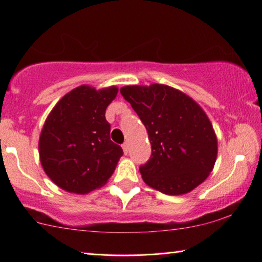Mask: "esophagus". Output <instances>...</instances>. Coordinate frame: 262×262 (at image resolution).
Here are the masks:
<instances>
[{"label":"esophagus","instance_id":"34e87169","mask_svg":"<svg viewBox=\"0 0 262 262\" xmlns=\"http://www.w3.org/2000/svg\"><path fill=\"white\" fill-rule=\"evenodd\" d=\"M122 148H123V152L125 155L128 154V151H129V145H128V142H124L123 145H122Z\"/></svg>","mask_w":262,"mask_h":262}]
</instances>
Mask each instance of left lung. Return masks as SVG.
Masks as SVG:
<instances>
[{
  "instance_id": "1",
  "label": "left lung",
  "mask_w": 262,
  "mask_h": 262,
  "mask_svg": "<svg viewBox=\"0 0 262 262\" xmlns=\"http://www.w3.org/2000/svg\"><path fill=\"white\" fill-rule=\"evenodd\" d=\"M121 94L137 112L150 139L152 155L141 165L147 186L179 196L209 177L217 157V138L203 108L170 85H125Z\"/></svg>"
}]
</instances>
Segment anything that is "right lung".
I'll list each match as a JSON object with an SVG mask.
<instances>
[{"mask_svg":"<svg viewBox=\"0 0 262 262\" xmlns=\"http://www.w3.org/2000/svg\"><path fill=\"white\" fill-rule=\"evenodd\" d=\"M116 85L72 89L49 112L39 134V162L47 177L66 192L85 194L104 186L123 150L110 140L106 107Z\"/></svg>","mask_w":262,"mask_h":262,"instance_id":"obj_1","label":"right lung"}]
</instances>
